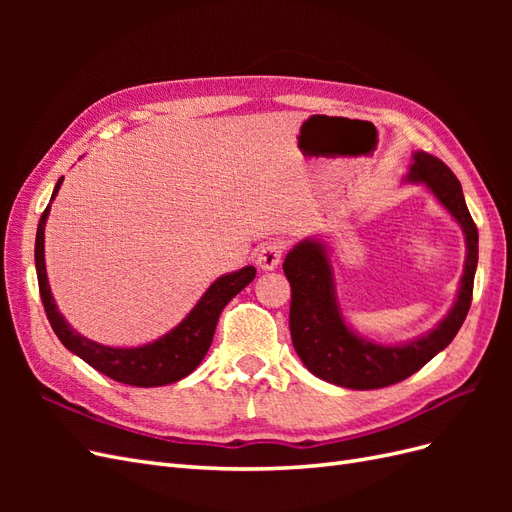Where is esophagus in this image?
Segmentation results:
<instances>
[{"label":"esophagus","instance_id":"1","mask_svg":"<svg viewBox=\"0 0 512 512\" xmlns=\"http://www.w3.org/2000/svg\"><path fill=\"white\" fill-rule=\"evenodd\" d=\"M284 254V241H269L258 250L256 265L260 271H275L282 262Z\"/></svg>","mask_w":512,"mask_h":512}]
</instances>
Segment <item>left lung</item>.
Instances as JSON below:
<instances>
[{"mask_svg":"<svg viewBox=\"0 0 512 512\" xmlns=\"http://www.w3.org/2000/svg\"><path fill=\"white\" fill-rule=\"evenodd\" d=\"M406 183L425 188L461 226L466 260L457 297L436 327L408 342L380 344L356 333L344 318L337 299L335 269L327 243L318 237L299 241L286 254L284 273L292 288L290 337L303 365L324 382L354 391L391 386L416 374L453 342L472 303L478 265V230L472 222L459 179L444 162L414 151Z\"/></svg>","mask_w":512,"mask_h":512,"instance_id":"1","label":"left lung"}]
</instances>
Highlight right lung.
Returning a JSON list of instances; mask_svg holds the SVG:
<instances>
[{"label":"right lung","mask_w":512,"mask_h":512,"mask_svg":"<svg viewBox=\"0 0 512 512\" xmlns=\"http://www.w3.org/2000/svg\"><path fill=\"white\" fill-rule=\"evenodd\" d=\"M61 183H64V177L55 183L51 203L59 194ZM51 203L44 209L36 230V273L44 312L49 316V322L55 335L59 337V342L79 356V359H83L87 365L98 369L100 374L130 386H143V389H149V386H166L190 376L200 365V361L205 359V354L213 342L215 324H218L222 309L232 297H237V294L254 280L256 269L252 265H247L239 271L220 275L218 280L205 290L203 297L196 301V305L190 309V314L185 316L177 327H173L162 337L153 339V342L132 348L106 346L81 335L72 324H68V320L59 312V307L53 299L44 262V228L51 213Z\"/></svg>","instance_id":"1"}]
</instances>
